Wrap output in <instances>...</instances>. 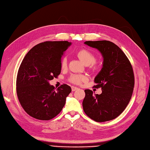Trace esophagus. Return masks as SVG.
<instances>
[{
    "mask_svg": "<svg viewBox=\"0 0 150 150\" xmlns=\"http://www.w3.org/2000/svg\"><path fill=\"white\" fill-rule=\"evenodd\" d=\"M71 88H72V91H75L78 89V87H74V86H72Z\"/></svg>",
    "mask_w": 150,
    "mask_h": 150,
    "instance_id": "esophagus-1",
    "label": "esophagus"
}]
</instances>
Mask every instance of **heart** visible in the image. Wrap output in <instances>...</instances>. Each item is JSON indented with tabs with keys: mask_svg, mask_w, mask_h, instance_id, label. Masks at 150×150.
I'll list each match as a JSON object with an SVG mask.
<instances>
[{
	"mask_svg": "<svg viewBox=\"0 0 150 150\" xmlns=\"http://www.w3.org/2000/svg\"><path fill=\"white\" fill-rule=\"evenodd\" d=\"M76 56L85 65H88L91 71L93 72L98 71L102 67V63L100 60H96V56L92 51L86 48H82L76 52ZM61 68L65 70L67 68V59L63 57L61 61ZM69 81L75 85H81L87 81V77L85 75L72 74L69 78Z\"/></svg>",
	"mask_w": 150,
	"mask_h": 150,
	"instance_id": "b5f03b06",
	"label": "heart"
}]
</instances>
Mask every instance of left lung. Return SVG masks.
<instances>
[{"instance_id":"left-lung-1","label":"left lung","mask_w":150,"mask_h":150,"mask_svg":"<svg viewBox=\"0 0 150 150\" xmlns=\"http://www.w3.org/2000/svg\"><path fill=\"white\" fill-rule=\"evenodd\" d=\"M97 48L103 57V67L96 78L94 87L102 88L100 94L85 90L83 108L85 113L98 122L109 121L124 111L132 96L135 77L132 65L117 45L109 41H85Z\"/></svg>"}]
</instances>
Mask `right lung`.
<instances>
[{
    "label": "right lung",
    "mask_w": 150,
    "mask_h": 150,
    "mask_svg": "<svg viewBox=\"0 0 150 150\" xmlns=\"http://www.w3.org/2000/svg\"><path fill=\"white\" fill-rule=\"evenodd\" d=\"M71 42L45 41L30 49L24 57L16 80L18 99L32 117L49 120L62 111L71 88L63 84L56 89L48 81L61 73L62 57Z\"/></svg>",
    "instance_id": "right-lung-1"
}]
</instances>
